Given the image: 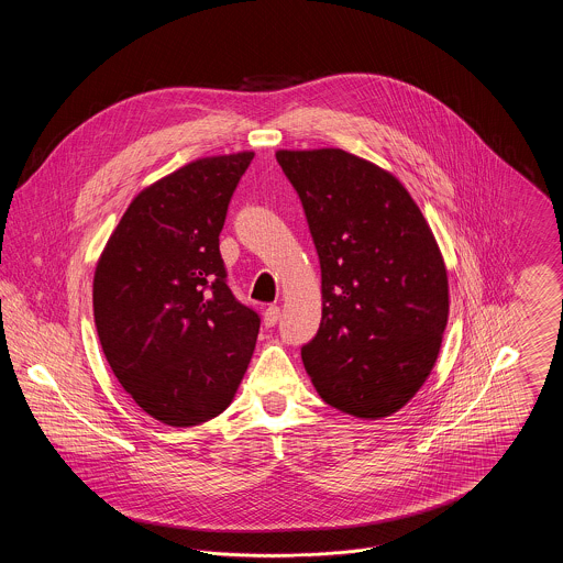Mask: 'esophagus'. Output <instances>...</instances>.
I'll return each mask as SVG.
<instances>
[{
	"label": "esophagus",
	"mask_w": 563,
	"mask_h": 563,
	"mask_svg": "<svg viewBox=\"0 0 563 563\" xmlns=\"http://www.w3.org/2000/svg\"><path fill=\"white\" fill-rule=\"evenodd\" d=\"M280 319V308L278 306H269L266 308V312H264V324L266 327H274L276 322Z\"/></svg>",
	"instance_id": "esophagus-1"
}]
</instances>
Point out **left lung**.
<instances>
[{
    "mask_svg": "<svg viewBox=\"0 0 563 563\" xmlns=\"http://www.w3.org/2000/svg\"><path fill=\"white\" fill-rule=\"evenodd\" d=\"M321 262L322 319L301 349L322 401L377 420L427 382L448 324V272L397 177L344 150L276 152Z\"/></svg>",
    "mask_w": 563,
    "mask_h": 563,
    "instance_id": "8db88e82",
    "label": "left lung"
}]
</instances>
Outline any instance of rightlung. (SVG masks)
I'll return each instance as SVG.
<instances>
[{"mask_svg":"<svg viewBox=\"0 0 563 563\" xmlns=\"http://www.w3.org/2000/svg\"><path fill=\"white\" fill-rule=\"evenodd\" d=\"M253 152L200 158L143 189L95 269V324L134 402L196 427L236 395L260 314L228 287L219 234Z\"/></svg>","mask_w":563,"mask_h":563,"instance_id":"add662e5","label":"right lung"}]
</instances>
